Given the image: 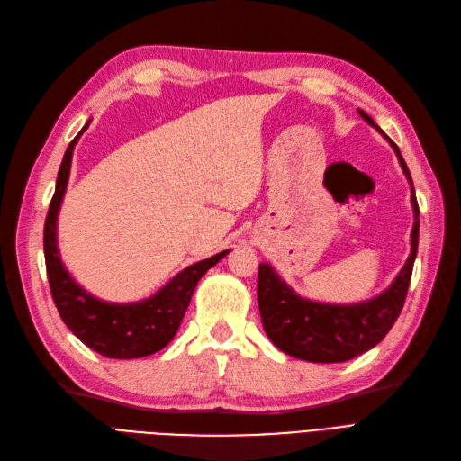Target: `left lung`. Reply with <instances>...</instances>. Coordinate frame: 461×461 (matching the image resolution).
Masks as SVG:
<instances>
[{"label": "left lung", "mask_w": 461, "mask_h": 461, "mask_svg": "<svg viewBox=\"0 0 461 461\" xmlns=\"http://www.w3.org/2000/svg\"><path fill=\"white\" fill-rule=\"evenodd\" d=\"M359 111L371 127L379 131L394 148L402 171L411 186V205L415 222L411 229V254L394 283L383 294L361 303L334 305L312 302L298 296L269 263H259L258 273V303L263 329L271 342L285 354L313 361V364H340L379 344L398 319L413 271L420 242V205H417L413 180L398 146L376 127L375 121Z\"/></svg>", "instance_id": "obj_1"}]
</instances>
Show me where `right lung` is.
I'll list each match as a JSON object with an SVG mask.
<instances>
[{"label": "right lung", "mask_w": 461, "mask_h": 461, "mask_svg": "<svg viewBox=\"0 0 461 461\" xmlns=\"http://www.w3.org/2000/svg\"><path fill=\"white\" fill-rule=\"evenodd\" d=\"M88 124L90 121L65 151L44 225V256L51 298L63 323L94 352L111 359L151 356L175 339L180 321H183L192 300L194 288L215 263L229 254V249L190 265L185 271L175 275L156 294L140 302H104L94 298L90 292L77 285L59 258L58 215L67 190L68 173H71L73 149L80 134L88 129Z\"/></svg>", "instance_id": "right-lung-1"}]
</instances>
